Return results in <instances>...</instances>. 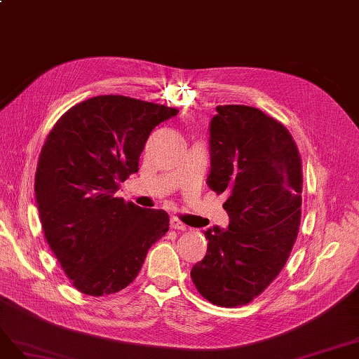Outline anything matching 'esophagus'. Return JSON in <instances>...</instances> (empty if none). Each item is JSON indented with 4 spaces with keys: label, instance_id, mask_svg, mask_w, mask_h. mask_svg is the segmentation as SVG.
<instances>
[{
    "label": "esophagus",
    "instance_id": "1",
    "mask_svg": "<svg viewBox=\"0 0 359 359\" xmlns=\"http://www.w3.org/2000/svg\"><path fill=\"white\" fill-rule=\"evenodd\" d=\"M170 226H171L172 229H179V231H184V229L188 228V226L184 225V224L180 221V219L176 217V216H172V217L170 219Z\"/></svg>",
    "mask_w": 359,
    "mask_h": 359
}]
</instances>
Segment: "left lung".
I'll use <instances>...</instances> for the list:
<instances>
[{"instance_id":"left-lung-1","label":"left lung","mask_w":359,"mask_h":359,"mask_svg":"<svg viewBox=\"0 0 359 359\" xmlns=\"http://www.w3.org/2000/svg\"><path fill=\"white\" fill-rule=\"evenodd\" d=\"M210 121L207 184L228 198L226 229L204 231L207 253L191 277L221 307L250 303L283 269L302 217L303 171L292 135L249 106H217Z\"/></svg>"}]
</instances>
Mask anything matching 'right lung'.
<instances>
[{"label": "right lung", "instance_id": "add662e5", "mask_svg": "<svg viewBox=\"0 0 359 359\" xmlns=\"http://www.w3.org/2000/svg\"><path fill=\"white\" fill-rule=\"evenodd\" d=\"M179 110L122 95L76 104L55 123L37 164L36 200L44 237L80 292L109 295L140 273L168 213L118 198L121 182L156 125Z\"/></svg>", "mask_w": 359, "mask_h": 359}]
</instances>
